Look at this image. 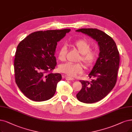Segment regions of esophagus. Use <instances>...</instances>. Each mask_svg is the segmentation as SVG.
I'll return each mask as SVG.
<instances>
[{
  "instance_id": "obj_1",
  "label": "esophagus",
  "mask_w": 132,
  "mask_h": 132,
  "mask_svg": "<svg viewBox=\"0 0 132 132\" xmlns=\"http://www.w3.org/2000/svg\"><path fill=\"white\" fill-rule=\"evenodd\" d=\"M64 77L65 80H67V81H73V80H75V79L71 77H69V76H64Z\"/></svg>"
}]
</instances>
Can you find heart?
<instances>
[{
	"label": "heart",
	"instance_id": "1",
	"mask_svg": "<svg viewBox=\"0 0 132 132\" xmlns=\"http://www.w3.org/2000/svg\"><path fill=\"white\" fill-rule=\"evenodd\" d=\"M71 46L77 49L80 54L77 59V62L82 61L86 67H90L96 62L98 54L97 52L91 49V45L84 39H78L71 43ZM67 49L64 46H62L58 52V59L61 61L65 60ZM84 66L81 62L76 63H66L59 67V70L70 77H75L83 72Z\"/></svg>",
	"mask_w": 132,
	"mask_h": 132
}]
</instances>
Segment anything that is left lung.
I'll use <instances>...</instances> for the list:
<instances>
[{
    "label": "left lung",
    "mask_w": 132,
    "mask_h": 132,
    "mask_svg": "<svg viewBox=\"0 0 132 132\" xmlns=\"http://www.w3.org/2000/svg\"><path fill=\"white\" fill-rule=\"evenodd\" d=\"M76 31L90 36L100 47L99 57L89 74L92 80L80 81L82 87L76 95L80 102L93 103L106 97L114 87L119 67V52L113 39L101 30L88 28Z\"/></svg>",
    "instance_id": "1"
}]
</instances>
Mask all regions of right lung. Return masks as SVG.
Masks as SVG:
<instances>
[{"mask_svg": "<svg viewBox=\"0 0 132 132\" xmlns=\"http://www.w3.org/2000/svg\"><path fill=\"white\" fill-rule=\"evenodd\" d=\"M70 29L39 31L30 34L17 46L14 61L15 81L25 96L34 101L50 99L55 94L60 73L54 56L57 42Z\"/></svg>", "mask_w": 132, "mask_h": 132, "instance_id": "add662e5", "label": "right lung"}]
</instances>
